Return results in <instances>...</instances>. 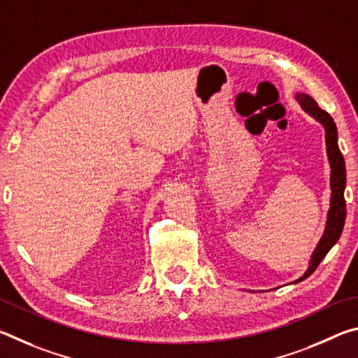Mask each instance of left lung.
Segmentation results:
<instances>
[{
  "instance_id": "1",
  "label": "left lung",
  "mask_w": 358,
  "mask_h": 358,
  "mask_svg": "<svg viewBox=\"0 0 358 358\" xmlns=\"http://www.w3.org/2000/svg\"><path fill=\"white\" fill-rule=\"evenodd\" d=\"M296 100L302 106L305 113L316 119L322 125L325 131V148H327V159L330 165V208L327 212V220H325V228L322 237L319 239L316 248L313 250L311 258L308 262V268L299 280L294 283H299L316 271L329 250L335 245L343 233L344 220H346V201H344V189H346V165L340 148H338V131L334 119L327 111L321 110L315 102V99L310 97L308 94L297 92Z\"/></svg>"
}]
</instances>
